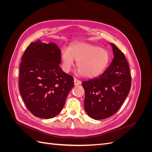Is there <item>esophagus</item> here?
<instances>
[{
	"instance_id": "1",
	"label": "esophagus",
	"mask_w": 152,
	"mask_h": 152,
	"mask_svg": "<svg viewBox=\"0 0 152 152\" xmlns=\"http://www.w3.org/2000/svg\"><path fill=\"white\" fill-rule=\"evenodd\" d=\"M73 82H74L75 86H78V85H80L81 84V82L79 80H77V79H73Z\"/></svg>"
}]
</instances>
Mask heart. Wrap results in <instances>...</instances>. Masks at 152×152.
<instances>
[{
  "instance_id": "b5f03b06",
  "label": "heart",
  "mask_w": 152,
  "mask_h": 152,
  "mask_svg": "<svg viewBox=\"0 0 152 152\" xmlns=\"http://www.w3.org/2000/svg\"><path fill=\"white\" fill-rule=\"evenodd\" d=\"M110 54L104 49L89 43L79 42L70 49L63 48L61 52L62 69L68 73L77 61L76 74L86 78H93L102 73L108 65Z\"/></svg>"
}]
</instances>
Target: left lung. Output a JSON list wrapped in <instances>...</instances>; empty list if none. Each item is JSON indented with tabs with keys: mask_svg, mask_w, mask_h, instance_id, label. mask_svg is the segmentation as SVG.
I'll use <instances>...</instances> for the list:
<instances>
[{
	"mask_svg": "<svg viewBox=\"0 0 152 152\" xmlns=\"http://www.w3.org/2000/svg\"><path fill=\"white\" fill-rule=\"evenodd\" d=\"M113 59L102 75L82 83L85 90L84 108L95 120L112 116L121 107L130 91L131 77L124 53L110 43Z\"/></svg>",
	"mask_w": 152,
	"mask_h": 152,
	"instance_id": "left-lung-1",
	"label": "left lung"
}]
</instances>
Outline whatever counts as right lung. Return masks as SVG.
<instances>
[{"instance_id":"obj_1","label":"right lung","mask_w":152,"mask_h":152,"mask_svg":"<svg viewBox=\"0 0 152 152\" xmlns=\"http://www.w3.org/2000/svg\"><path fill=\"white\" fill-rule=\"evenodd\" d=\"M61 50L53 42L39 39L26 48L20 66L19 87L26 107L41 118H51L61 111L73 78L59 66Z\"/></svg>"}]
</instances>
